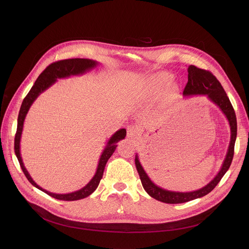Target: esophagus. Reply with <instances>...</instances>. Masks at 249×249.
Listing matches in <instances>:
<instances>
[{
    "instance_id": "esophagus-1",
    "label": "esophagus",
    "mask_w": 249,
    "mask_h": 249,
    "mask_svg": "<svg viewBox=\"0 0 249 249\" xmlns=\"http://www.w3.org/2000/svg\"><path fill=\"white\" fill-rule=\"evenodd\" d=\"M140 133V129L137 126H129L127 128V137L129 139H136Z\"/></svg>"
}]
</instances>
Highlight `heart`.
Here are the masks:
<instances>
[{
	"label": "heart",
	"instance_id": "1",
	"mask_svg": "<svg viewBox=\"0 0 249 249\" xmlns=\"http://www.w3.org/2000/svg\"><path fill=\"white\" fill-rule=\"evenodd\" d=\"M170 78L167 74L160 73L151 78L147 86V95L150 97H160L162 93L163 89L169 83Z\"/></svg>",
	"mask_w": 249,
	"mask_h": 249
}]
</instances>
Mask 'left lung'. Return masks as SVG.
Listing matches in <instances>:
<instances>
[{
	"mask_svg": "<svg viewBox=\"0 0 249 249\" xmlns=\"http://www.w3.org/2000/svg\"><path fill=\"white\" fill-rule=\"evenodd\" d=\"M183 95H207L212 102H214L216 105H218L229 120L231 126V142L222 168L216 175L215 178L210 181L206 186L191 192L169 191L156 185L150 179V177L144 170L143 166H142L138 156L136 155L135 164L144 189L154 199L167 204L185 203L197 198H201L210 193L217 186V184L221 181L222 177L230 168L234 154V143L236 140L237 131L236 116L225 89H223L221 83L217 80V78L211 72H209V71L199 69L193 65H190L188 67V82L184 88Z\"/></svg>",
	"mask_w": 249,
	"mask_h": 249,
	"instance_id": "1",
	"label": "left lung"
}]
</instances>
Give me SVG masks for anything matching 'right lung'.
<instances>
[{
    "instance_id": "right-lung-1",
    "label": "right lung",
    "mask_w": 249,
    "mask_h": 249,
    "mask_svg": "<svg viewBox=\"0 0 249 249\" xmlns=\"http://www.w3.org/2000/svg\"><path fill=\"white\" fill-rule=\"evenodd\" d=\"M97 64L98 63L96 61L89 60V59H80V58L61 60V61H57V62H54V63L50 64L43 71V72L39 75L37 80L35 81L33 87L29 90L27 95L24 97V99L21 103V106H20L18 117V128H17L16 137H15V153H16V156L18 160L20 167H21L24 175L26 176V178L28 179V181L33 186H35L36 188H38L39 190L43 191L44 193L48 194L49 196H51L55 199H58V200H63V201L80 200V199H84V198L89 196L92 192H94V190L97 188V186L100 182V179L102 178V175H103V171H104V167H105L106 162H107V160L110 159V157L114 153V151L117 147L118 142L125 138L126 130L125 129L118 130L108 140L107 145H106V147L104 148V150H103V152L100 156L96 172H95L94 176L92 177V179L85 187H83L82 189H80L76 192H72V193L55 194V193H51L49 191H46L45 189H42L40 186H38L36 183H35L33 181V179L31 178V176L29 175L28 171L26 170V168L23 165V162H22V160H21V157H20V150H19L20 137H21V133H22L23 122H24L25 116H26V114H27V112L30 108V106L34 102V100L37 98V96L41 92H43L49 87H51L57 81V79L67 78V77H70V76L82 75V74L88 72V71L93 69L94 67H96Z\"/></svg>"
}]
</instances>
